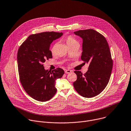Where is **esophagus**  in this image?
<instances>
[{
  "label": "esophagus",
  "mask_w": 131,
  "mask_h": 131,
  "mask_svg": "<svg viewBox=\"0 0 131 131\" xmlns=\"http://www.w3.org/2000/svg\"><path fill=\"white\" fill-rule=\"evenodd\" d=\"M64 72H65V73H66V74H69V73H71L72 71H71V70H66L64 71Z\"/></svg>",
  "instance_id": "obj_1"
}]
</instances>
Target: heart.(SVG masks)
I'll return each instance as SVG.
<instances>
[{"instance_id": "obj_1", "label": "heart", "mask_w": 131, "mask_h": 131, "mask_svg": "<svg viewBox=\"0 0 131 131\" xmlns=\"http://www.w3.org/2000/svg\"><path fill=\"white\" fill-rule=\"evenodd\" d=\"M65 41H66V43H67V44L68 45V46H70V45H73L74 44H76V43L78 44V42L77 41V40L71 36H69L65 38ZM56 47V44H54L53 45V46H52V47L51 48V49H50L51 53L53 54L54 53Z\"/></svg>"}]
</instances>
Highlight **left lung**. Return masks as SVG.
<instances>
[{"instance_id": "obj_1", "label": "left lung", "mask_w": 131, "mask_h": 131, "mask_svg": "<svg viewBox=\"0 0 131 131\" xmlns=\"http://www.w3.org/2000/svg\"><path fill=\"white\" fill-rule=\"evenodd\" d=\"M74 34L83 39L81 59L88 63L87 72L75 71L77 80L73 83L75 90L85 97L99 94L107 85L112 71L113 60L109 45L102 35L92 29L80 30Z\"/></svg>"}]
</instances>
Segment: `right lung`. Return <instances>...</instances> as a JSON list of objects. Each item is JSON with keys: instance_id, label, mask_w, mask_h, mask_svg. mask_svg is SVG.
Listing matches in <instances>:
<instances>
[{"instance_id": "obj_1", "label": "right lung", "mask_w": 131, "mask_h": 131, "mask_svg": "<svg viewBox=\"0 0 131 131\" xmlns=\"http://www.w3.org/2000/svg\"><path fill=\"white\" fill-rule=\"evenodd\" d=\"M62 32H43L29 36L19 46L17 55L21 84L30 96L40 102L49 100L57 92L55 81L64 74L58 68L45 70L43 63L52 58L50 44L62 36Z\"/></svg>"}]
</instances>
